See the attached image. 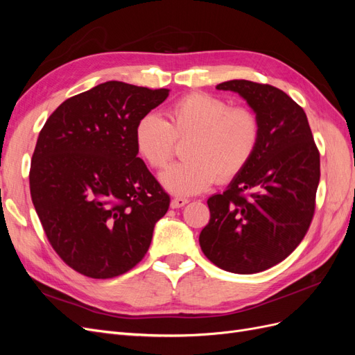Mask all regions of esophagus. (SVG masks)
Returning a JSON list of instances; mask_svg holds the SVG:
<instances>
[{
	"label": "esophagus",
	"mask_w": 355,
	"mask_h": 355,
	"mask_svg": "<svg viewBox=\"0 0 355 355\" xmlns=\"http://www.w3.org/2000/svg\"><path fill=\"white\" fill-rule=\"evenodd\" d=\"M187 204H188L187 198H173L170 201V207L171 209H180V207L187 206Z\"/></svg>",
	"instance_id": "1"
}]
</instances>
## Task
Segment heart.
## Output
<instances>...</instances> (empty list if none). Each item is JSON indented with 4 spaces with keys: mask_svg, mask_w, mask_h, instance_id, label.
I'll return each mask as SVG.
<instances>
[{
    "mask_svg": "<svg viewBox=\"0 0 355 355\" xmlns=\"http://www.w3.org/2000/svg\"><path fill=\"white\" fill-rule=\"evenodd\" d=\"M188 139L185 161L168 167L159 182L170 194L189 197L207 191L214 180L228 182L250 163L261 139L253 110L231 106L209 93H189L170 106L167 120L146 114L135 127L137 153L154 168H163L175 153V141Z\"/></svg>",
    "mask_w": 355,
    "mask_h": 355,
    "instance_id": "heart-1",
    "label": "heart"
}]
</instances>
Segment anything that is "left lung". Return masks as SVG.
Listing matches in <instances>:
<instances>
[{
  "instance_id": "left-lung-1",
  "label": "left lung",
  "mask_w": 355,
  "mask_h": 355,
  "mask_svg": "<svg viewBox=\"0 0 355 355\" xmlns=\"http://www.w3.org/2000/svg\"><path fill=\"white\" fill-rule=\"evenodd\" d=\"M216 89L241 96L259 118L261 139L247 167L207 200L210 220L200 245L225 271L261 272L305 237L315 210L320 154L306 114L283 90L247 80Z\"/></svg>"
}]
</instances>
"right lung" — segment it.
<instances>
[{
	"instance_id": "add662e5",
	"label": "right lung",
	"mask_w": 355,
	"mask_h": 355,
	"mask_svg": "<svg viewBox=\"0 0 355 355\" xmlns=\"http://www.w3.org/2000/svg\"><path fill=\"white\" fill-rule=\"evenodd\" d=\"M168 92L106 81L63 102L40 132L32 202L53 249L83 275L132 270L168 210L170 198L135 142L137 121Z\"/></svg>"
}]
</instances>
